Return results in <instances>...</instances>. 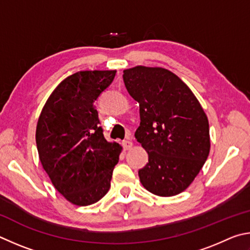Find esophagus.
<instances>
[{"label":"esophagus","instance_id":"1","mask_svg":"<svg viewBox=\"0 0 250 250\" xmlns=\"http://www.w3.org/2000/svg\"><path fill=\"white\" fill-rule=\"evenodd\" d=\"M122 145H123V147H124L125 150H128V149H130V148L133 147V143L130 142V141H123Z\"/></svg>","mask_w":250,"mask_h":250}]
</instances>
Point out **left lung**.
Wrapping results in <instances>:
<instances>
[{
	"instance_id": "left-lung-1",
	"label": "left lung",
	"mask_w": 250,
	"mask_h": 250,
	"mask_svg": "<svg viewBox=\"0 0 250 250\" xmlns=\"http://www.w3.org/2000/svg\"><path fill=\"white\" fill-rule=\"evenodd\" d=\"M123 72L126 89L139 103L135 137L148 152L138 171L142 185L159 196L181 193L209 154L207 114L190 87L167 69L136 65Z\"/></svg>"
}]
</instances>
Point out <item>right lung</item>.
Returning <instances> with one entry per match:
<instances>
[{
	"mask_svg": "<svg viewBox=\"0 0 250 250\" xmlns=\"http://www.w3.org/2000/svg\"><path fill=\"white\" fill-rule=\"evenodd\" d=\"M116 70L79 71L65 78L39 115L36 144L52 185L70 203L98 202L111 187L122 146L104 138L94 102L111 84Z\"/></svg>",
	"mask_w": 250,
	"mask_h": 250,
	"instance_id": "obj_1",
	"label": "right lung"
}]
</instances>
